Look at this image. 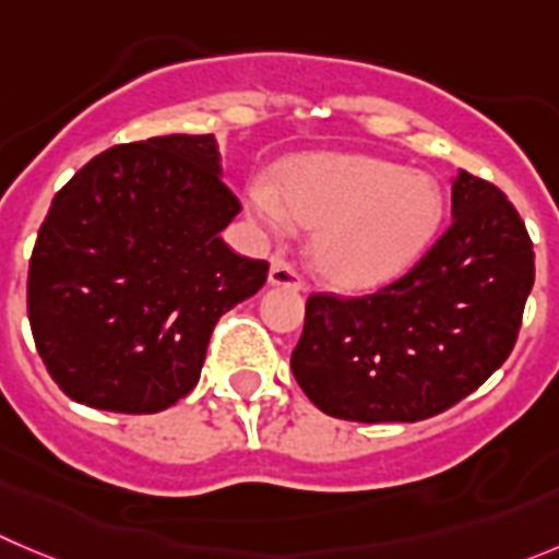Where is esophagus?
<instances>
[{
  "mask_svg": "<svg viewBox=\"0 0 559 559\" xmlns=\"http://www.w3.org/2000/svg\"><path fill=\"white\" fill-rule=\"evenodd\" d=\"M269 283L276 285V288H290V290H301V274L296 271V265L290 260H285L283 254H274L271 258V269H269Z\"/></svg>",
  "mask_w": 559,
  "mask_h": 559,
  "instance_id": "34e87169",
  "label": "esophagus"
}]
</instances>
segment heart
<instances>
[{
	"label": "heart",
	"mask_w": 559,
	"mask_h": 559,
	"mask_svg": "<svg viewBox=\"0 0 559 559\" xmlns=\"http://www.w3.org/2000/svg\"><path fill=\"white\" fill-rule=\"evenodd\" d=\"M247 211L271 233L288 216L312 227L316 269L337 288H373L401 274L433 238L442 191L433 178L359 153H326L290 167L280 194L249 183Z\"/></svg>",
	"instance_id": "heart-1"
}]
</instances>
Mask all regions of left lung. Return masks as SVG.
Returning <instances> with one entry per match:
<instances>
[{"instance_id": "obj_1", "label": "left lung", "mask_w": 559, "mask_h": 559, "mask_svg": "<svg viewBox=\"0 0 559 559\" xmlns=\"http://www.w3.org/2000/svg\"><path fill=\"white\" fill-rule=\"evenodd\" d=\"M533 283L535 252L519 211L461 169L453 222L406 274L373 294L307 299L290 370L329 417L428 419L508 359Z\"/></svg>"}]
</instances>
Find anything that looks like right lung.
I'll return each instance as SVG.
<instances>
[{
  "label": "right lung",
  "instance_id": "add662e5",
  "mask_svg": "<svg viewBox=\"0 0 559 559\" xmlns=\"http://www.w3.org/2000/svg\"><path fill=\"white\" fill-rule=\"evenodd\" d=\"M214 134L115 145L55 194L26 280L32 337L71 401L156 414L200 381L211 332L258 294L265 260L219 233L241 203Z\"/></svg>",
  "mask_w": 559,
  "mask_h": 559
}]
</instances>
